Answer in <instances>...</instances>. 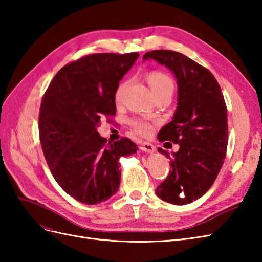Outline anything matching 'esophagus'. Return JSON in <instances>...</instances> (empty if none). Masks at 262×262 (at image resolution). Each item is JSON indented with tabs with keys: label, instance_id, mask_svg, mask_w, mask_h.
Returning a JSON list of instances; mask_svg holds the SVG:
<instances>
[{
	"label": "esophagus",
	"instance_id": "obj_1",
	"mask_svg": "<svg viewBox=\"0 0 262 262\" xmlns=\"http://www.w3.org/2000/svg\"><path fill=\"white\" fill-rule=\"evenodd\" d=\"M141 149L145 153H153L155 150V146L153 144L148 143V142H143V143L141 144Z\"/></svg>",
	"mask_w": 262,
	"mask_h": 262
}]
</instances>
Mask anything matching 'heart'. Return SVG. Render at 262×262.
I'll return each mask as SVG.
<instances>
[{"label": "heart", "instance_id": "heart-1", "mask_svg": "<svg viewBox=\"0 0 262 262\" xmlns=\"http://www.w3.org/2000/svg\"><path fill=\"white\" fill-rule=\"evenodd\" d=\"M148 84L150 86V90H152L154 96L158 94H162L165 92H172L173 90V83L171 78L162 72H152L147 77ZM129 82L125 81L119 85L117 93H116V98L117 100H120L124 91L128 87ZM131 124L137 132L143 134V136H147L152 131V124L147 122L143 119H133L131 121Z\"/></svg>", "mask_w": 262, "mask_h": 262}]
</instances>
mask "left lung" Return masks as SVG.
<instances>
[{
	"instance_id": "left-lung-1",
	"label": "left lung",
	"mask_w": 262,
	"mask_h": 262,
	"mask_svg": "<svg viewBox=\"0 0 262 262\" xmlns=\"http://www.w3.org/2000/svg\"><path fill=\"white\" fill-rule=\"evenodd\" d=\"M155 60L169 69L178 86L177 109L172 120L158 132L160 142L179 144L169 158L171 170L156 188L162 200L185 205L201 198L215 181L226 156L227 109L221 87L208 69L171 50H153L143 60Z\"/></svg>"
}]
</instances>
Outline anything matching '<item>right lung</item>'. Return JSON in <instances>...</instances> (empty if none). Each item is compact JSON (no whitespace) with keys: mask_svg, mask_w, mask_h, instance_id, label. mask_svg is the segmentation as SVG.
Instances as JSON below:
<instances>
[{"mask_svg":"<svg viewBox=\"0 0 262 262\" xmlns=\"http://www.w3.org/2000/svg\"><path fill=\"white\" fill-rule=\"evenodd\" d=\"M138 52L90 54L63 67L41 101L39 137L52 176L84 204L108 200L119 189V158L137 153L126 138L110 143L97 131L102 116H115L119 82Z\"/></svg>","mask_w":262,"mask_h":262,"instance_id":"obj_1","label":"right lung"}]
</instances>
